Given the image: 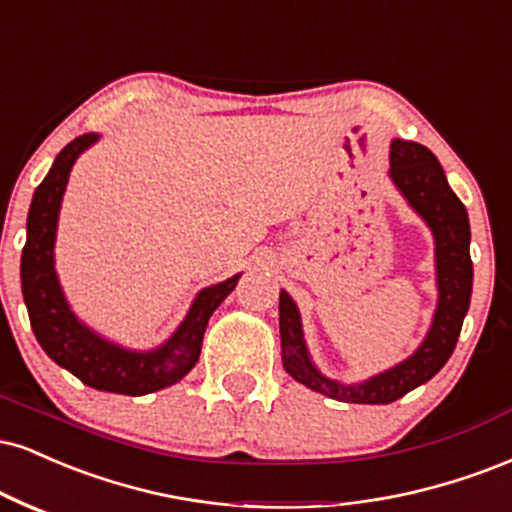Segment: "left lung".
<instances>
[{
	"instance_id": "8db88e82",
	"label": "left lung",
	"mask_w": 512,
	"mask_h": 512,
	"mask_svg": "<svg viewBox=\"0 0 512 512\" xmlns=\"http://www.w3.org/2000/svg\"><path fill=\"white\" fill-rule=\"evenodd\" d=\"M389 176L408 205L427 221L434 233L439 303L422 346L408 360L377 377H369L362 384H338L324 377L312 362L310 350L305 346L298 305L286 291L279 295L283 369L307 389L341 403L386 405L432 379L453 355L472 298L470 219L465 205L448 186L439 159L420 143L393 140Z\"/></svg>"
}]
</instances>
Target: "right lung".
Returning a JSON list of instances; mask_svg holds the SVG:
<instances>
[{"label":"right lung","instance_id":"1","mask_svg":"<svg viewBox=\"0 0 512 512\" xmlns=\"http://www.w3.org/2000/svg\"><path fill=\"white\" fill-rule=\"evenodd\" d=\"M100 140L97 133L78 135L54 159L45 181L35 188L28 212V238L21 255V288L30 326L42 350L69 369L85 386L97 391L145 396L181 381L195 367L202 350L207 322L224 303L240 274L202 288L195 295L186 319L171 338L155 350H128L88 329L66 303L57 272H54V240L69 174L80 157Z\"/></svg>","mask_w":512,"mask_h":512}]
</instances>
